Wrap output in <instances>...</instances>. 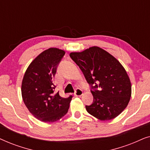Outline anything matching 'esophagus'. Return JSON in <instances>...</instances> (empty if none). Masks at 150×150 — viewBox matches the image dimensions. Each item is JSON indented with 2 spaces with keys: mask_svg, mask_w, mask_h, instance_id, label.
Wrapping results in <instances>:
<instances>
[{
  "mask_svg": "<svg viewBox=\"0 0 150 150\" xmlns=\"http://www.w3.org/2000/svg\"><path fill=\"white\" fill-rule=\"evenodd\" d=\"M83 94V91L81 89H79V88H77L76 89L75 91V93H74V96H81Z\"/></svg>",
  "mask_w": 150,
  "mask_h": 150,
  "instance_id": "1",
  "label": "esophagus"
}]
</instances>
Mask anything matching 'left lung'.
<instances>
[{"mask_svg":"<svg viewBox=\"0 0 150 150\" xmlns=\"http://www.w3.org/2000/svg\"><path fill=\"white\" fill-rule=\"evenodd\" d=\"M91 87L93 102L85 106L90 115L101 121L117 117L128 106L132 93L126 69L117 59L98 46L71 52Z\"/></svg>","mask_w":150,"mask_h":150,"instance_id":"1","label":"left lung"}]
</instances>
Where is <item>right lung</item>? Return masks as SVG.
<instances>
[{
  "instance_id": "add662e5",
  "label": "right lung",
  "mask_w": 150,
  "mask_h": 150,
  "mask_svg": "<svg viewBox=\"0 0 150 150\" xmlns=\"http://www.w3.org/2000/svg\"><path fill=\"white\" fill-rule=\"evenodd\" d=\"M64 50L50 48L40 53L28 65L22 82L24 103L35 117L44 122H54L68 111L72 96L67 98L55 93L53 83L57 68Z\"/></svg>"
}]
</instances>
